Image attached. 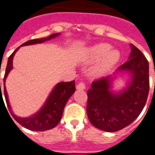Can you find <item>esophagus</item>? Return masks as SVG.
<instances>
[{
    "mask_svg": "<svg viewBox=\"0 0 155 155\" xmlns=\"http://www.w3.org/2000/svg\"><path fill=\"white\" fill-rule=\"evenodd\" d=\"M77 89L78 90H84V89H85V85L83 82H80L78 85H77Z\"/></svg>",
    "mask_w": 155,
    "mask_h": 155,
    "instance_id": "obj_1",
    "label": "esophagus"
}]
</instances>
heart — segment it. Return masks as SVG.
I'll list each match as a JSON object with an SVG mask.
<instances>
[{
    "label": "heart",
    "mask_w": 155,
    "mask_h": 155,
    "mask_svg": "<svg viewBox=\"0 0 155 155\" xmlns=\"http://www.w3.org/2000/svg\"><path fill=\"white\" fill-rule=\"evenodd\" d=\"M120 54L117 50L112 49L108 43H99L89 48L85 54V62L88 63L97 62L92 70V74L101 77L108 72L119 62Z\"/></svg>",
    "instance_id": "heart-1"
}]
</instances>
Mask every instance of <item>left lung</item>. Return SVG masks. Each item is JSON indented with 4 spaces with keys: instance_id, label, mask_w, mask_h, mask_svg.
<instances>
[{
    "instance_id": "left-lung-1",
    "label": "left lung",
    "mask_w": 155,
    "mask_h": 155,
    "mask_svg": "<svg viewBox=\"0 0 155 155\" xmlns=\"http://www.w3.org/2000/svg\"><path fill=\"white\" fill-rule=\"evenodd\" d=\"M131 46L128 60L116 73H127L131 78L120 92L112 90L114 77L93 81L87 92V115L93 126L107 132L124 128L143 109L149 93V63L137 47ZM115 76V75H114Z\"/></svg>"
}]
</instances>
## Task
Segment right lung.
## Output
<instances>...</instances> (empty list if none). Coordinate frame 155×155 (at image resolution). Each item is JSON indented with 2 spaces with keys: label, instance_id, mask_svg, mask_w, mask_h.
Listing matches in <instances>:
<instances>
[{
  "label": "right lung",
  "instance_id": "obj_1",
  "mask_svg": "<svg viewBox=\"0 0 155 155\" xmlns=\"http://www.w3.org/2000/svg\"><path fill=\"white\" fill-rule=\"evenodd\" d=\"M59 35L60 33H55V34L51 35L50 36L47 37V38L29 40L26 43H23L20 47L44 43L46 41L50 40V39L58 36ZM20 47L16 48V51L12 54L9 58H8L5 74V77H4V93H5V97L8 108H9V110L11 111L13 118L20 125L24 127L25 128L35 131H47V130L54 128V127L57 126L58 124L61 120L65 105L68 101L69 98L75 92V81H70V82H63L62 81V82L58 83L57 85L54 87L52 91L51 92L50 95L48 96V97H47V101L43 105V107L32 116H29V117H25V118L16 116L13 112H12L11 105H10L8 97V93L7 91H6L5 80L7 78L8 74H9V72L12 69V60H13L14 55H15L16 52L17 51L18 49ZM0 96L1 99H3V97H1V96H2L1 92Z\"/></svg>",
  "mask_w": 155,
  "mask_h": 155
}]
</instances>
